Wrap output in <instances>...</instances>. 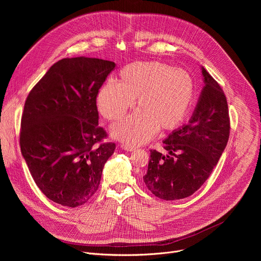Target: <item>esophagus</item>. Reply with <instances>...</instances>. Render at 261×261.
Instances as JSON below:
<instances>
[{
	"mask_svg": "<svg viewBox=\"0 0 261 261\" xmlns=\"http://www.w3.org/2000/svg\"><path fill=\"white\" fill-rule=\"evenodd\" d=\"M121 147L123 148V150L128 151V152H131V151L135 150L134 145H132V144H128V143H122V144H121Z\"/></svg>",
	"mask_w": 261,
	"mask_h": 261,
	"instance_id": "1",
	"label": "esophagus"
}]
</instances>
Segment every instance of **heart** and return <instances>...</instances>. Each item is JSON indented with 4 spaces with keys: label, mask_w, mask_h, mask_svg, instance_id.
I'll use <instances>...</instances> for the list:
<instances>
[{
    "label": "heart",
    "mask_w": 261,
    "mask_h": 261,
    "mask_svg": "<svg viewBox=\"0 0 261 261\" xmlns=\"http://www.w3.org/2000/svg\"><path fill=\"white\" fill-rule=\"evenodd\" d=\"M119 82L106 81L98 91L96 102L106 120L119 121L134 106L136 98L138 110L111 128L116 138L128 143H143L157 130L177 128L194 103L192 76L163 62L130 63L120 71Z\"/></svg>",
    "instance_id": "b5f03b06"
}]
</instances>
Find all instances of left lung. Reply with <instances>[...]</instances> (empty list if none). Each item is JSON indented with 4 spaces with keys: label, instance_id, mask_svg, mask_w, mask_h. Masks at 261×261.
Segmentation results:
<instances>
[{
    "label": "left lung",
    "instance_id": "left-lung-1",
    "mask_svg": "<svg viewBox=\"0 0 261 261\" xmlns=\"http://www.w3.org/2000/svg\"><path fill=\"white\" fill-rule=\"evenodd\" d=\"M205 86L193 117L164 141L169 153L151 150L143 181L155 196L177 200L196 192L211 175L227 144L230 119L226 96L202 67Z\"/></svg>",
    "mask_w": 261,
    "mask_h": 261
}]
</instances>
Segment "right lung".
<instances>
[{
  "instance_id": "1",
  "label": "right lung",
  "mask_w": 261,
  "mask_h": 261,
  "mask_svg": "<svg viewBox=\"0 0 261 261\" xmlns=\"http://www.w3.org/2000/svg\"><path fill=\"white\" fill-rule=\"evenodd\" d=\"M116 67L94 58L63 59L29 93L20 123L21 154L38 188L51 201L76 207L99 188L116 150L103 142L97 94Z\"/></svg>"
}]
</instances>
